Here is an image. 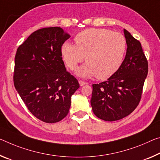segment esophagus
<instances>
[{
    "mask_svg": "<svg viewBox=\"0 0 160 160\" xmlns=\"http://www.w3.org/2000/svg\"><path fill=\"white\" fill-rule=\"evenodd\" d=\"M79 84L80 86H83L87 84V82H85V81H82V80H79Z\"/></svg>",
    "mask_w": 160,
    "mask_h": 160,
    "instance_id": "obj_1",
    "label": "esophagus"
}]
</instances>
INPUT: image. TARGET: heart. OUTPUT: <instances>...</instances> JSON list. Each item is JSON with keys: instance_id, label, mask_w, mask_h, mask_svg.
I'll return each instance as SVG.
<instances>
[{"instance_id": "heart-1", "label": "heart", "mask_w": 160, "mask_h": 160, "mask_svg": "<svg viewBox=\"0 0 160 160\" xmlns=\"http://www.w3.org/2000/svg\"><path fill=\"white\" fill-rule=\"evenodd\" d=\"M75 44L65 42L61 55L67 66L74 70L85 59L87 62L78 68V75L100 80L108 79L122 64L127 50L125 36L108 29H87L75 38Z\"/></svg>"}]
</instances>
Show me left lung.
I'll return each mask as SVG.
<instances>
[{
	"label": "left lung",
	"instance_id": "obj_1",
	"mask_svg": "<svg viewBox=\"0 0 160 160\" xmlns=\"http://www.w3.org/2000/svg\"><path fill=\"white\" fill-rule=\"evenodd\" d=\"M127 52L120 68L107 81L92 85L91 106L105 121H116L138 107L148 73V62L139 40L124 29Z\"/></svg>",
	"mask_w": 160,
	"mask_h": 160
}]
</instances>
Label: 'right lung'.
<instances>
[{"mask_svg":"<svg viewBox=\"0 0 160 160\" xmlns=\"http://www.w3.org/2000/svg\"><path fill=\"white\" fill-rule=\"evenodd\" d=\"M70 35L60 27L39 29L18 48L14 85L29 111L47 123L62 120L80 88L65 67L61 47Z\"/></svg>","mask_w":160,"mask_h":160,"instance_id":"right-lung-1","label":"right lung"}]
</instances>
